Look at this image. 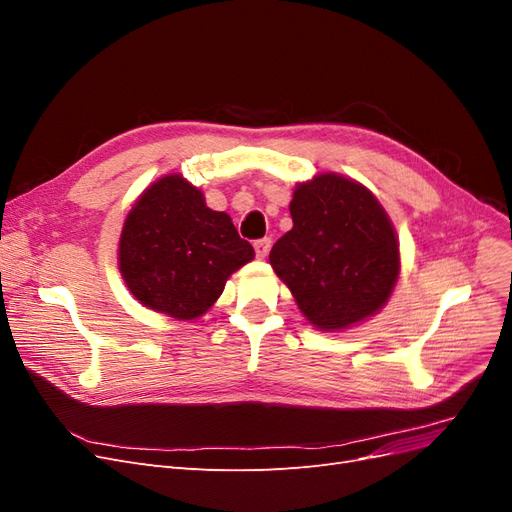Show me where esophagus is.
<instances>
[{"label":"esophagus","instance_id":"obj_1","mask_svg":"<svg viewBox=\"0 0 512 512\" xmlns=\"http://www.w3.org/2000/svg\"><path fill=\"white\" fill-rule=\"evenodd\" d=\"M254 250H256V256L260 260H265L269 256V250H271V239H258L254 243Z\"/></svg>","mask_w":512,"mask_h":512}]
</instances>
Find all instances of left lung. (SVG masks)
Segmentation results:
<instances>
[{"mask_svg": "<svg viewBox=\"0 0 512 512\" xmlns=\"http://www.w3.org/2000/svg\"><path fill=\"white\" fill-rule=\"evenodd\" d=\"M292 228L269 262L301 314L320 331H342L376 316L401 271L395 226L363 183L320 173L297 183Z\"/></svg>", "mask_w": 512, "mask_h": 512, "instance_id": "left-lung-1", "label": "left lung"}]
</instances>
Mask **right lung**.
<instances>
[{"label":"right lung","mask_w":512,"mask_h":512,"mask_svg":"<svg viewBox=\"0 0 512 512\" xmlns=\"http://www.w3.org/2000/svg\"><path fill=\"white\" fill-rule=\"evenodd\" d=\"M254 260L230 215L179 173L136 198L119 237V273L132 297L175 320H196L220 299L228 277Z\"/></svg>","instance_id":"1"}]
</instances>
